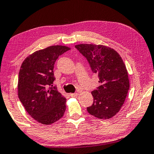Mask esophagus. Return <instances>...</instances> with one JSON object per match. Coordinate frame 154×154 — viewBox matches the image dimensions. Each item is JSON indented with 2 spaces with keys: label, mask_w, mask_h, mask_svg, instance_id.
<instances>
[{
  "label": "esophagus",
  "mask_w": 154,
  "mask_h": 154,
  "mask_svg": "<svg viewBox=\"0 0 154 154\" xmlns=\"http://www.w3.org/2000/svg\"><path fill=\"white\" fill-rule=\"evenodd\" d=\"M78 94H78L77 92H76V93H70V96L72 97H77Z\"/></svg>",
  "instance_id": "34e87169"
}]
</instances>
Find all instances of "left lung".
<instances>
[{"label":"left lung","instance_id":"obj_1","mask_svg":"<svg viewBox=\"0 0 154 154\" xmlns=\"http://www.w3.org/2000/svg\"><path fill=\"white\" fill-rule=\"evenodd\" d=\"M75 48L99 79L100 86L91 92L93 103L87 110L97 118L110 119L120 110L130 88L125 65L119 53L106 46L81 44Z\"/></svg>","mask_w":154,"mask_h":154}]
</instances>
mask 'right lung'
<instances>
[{"label": "right lung", "instance_id": "add662e5", "mask_svg": "<svg viewBox=\"0 0 154 154\" xmlns=\"http://www.w3.org/2000/svg\"><path fill=\"white\" fill-rule=\"evenodd\" d=\"M56 45L35 51L24 60L19 71V99L26 111L40 123L50 125L62 118L66 99L53 86V68L59 56L70 50Z\"/></svg>", "mask_w": 154, "mask_h": 154}]
</instances>
